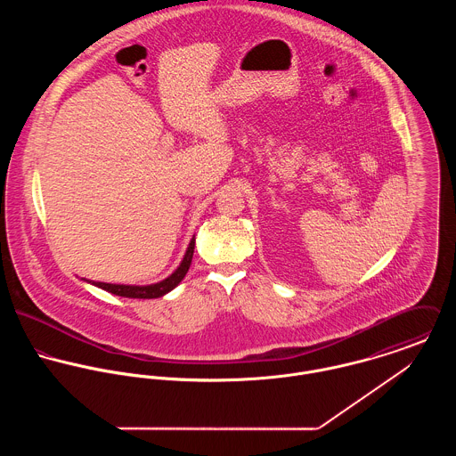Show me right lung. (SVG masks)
<instances>
[{
	"label": "right lung",
	"instance_id": "obj_1",
	"mask_svg": "<svg viewBox=\"0 0 456 456\" xmlns=\"http://www.w3.org/2000/svg\"><path fill=\"white\" fill-rule=\"evenodd\" d=\"M193 253H195V239L190 242L186 256H184L183 263L179 265V268L170 277H167L165 281L151 284V286H126V284H109V282H93V284L102 288V289H105V291H109V293L118 295V297H126V298H158V297H163L165 293L172 291L184 279V275L190 270L191 260H193Z\"/></svg>",
	"mask_w": 456,
	"mask_h": 456
}]
</instances>
